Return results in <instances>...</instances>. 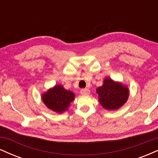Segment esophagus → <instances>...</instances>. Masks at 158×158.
Returning a JSON list of instances; mask_svg holds the SVG:
<instances>
[{
  "mask_svg": "<svg viewBox=\"0 0 158 158\" xmlns=\"http://www.w3.org/2000/svg\"><path fill=\"white\" fill-rule=\"evenodd\" d=\"M80 93L81 94H84V95H87V94H90V90L88 88H82L80 90Z\"/></svg>",
  "mask_w": 158,
  "mask_h": 158,
  "instance_id": "1",
  "label": "esophagus"
}]
</instances>
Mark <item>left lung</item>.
<instances>
[{"label": "left lung", "mask_w": 158, "mask_h": 158, "mask_svg": "<svg viewBox=\"0 0 158 158\" xmlns=\"http://www.w3.org/2000/svg\"><path fill=\"white\" fill-rule=\"evenodd\" d=\"M97 93L100 104L108 110L119 108L126 103L128 97V88L110 79H105L102 86L97 89Z\"/></svg>", "instance_id": "obj_1"}]
</instances>
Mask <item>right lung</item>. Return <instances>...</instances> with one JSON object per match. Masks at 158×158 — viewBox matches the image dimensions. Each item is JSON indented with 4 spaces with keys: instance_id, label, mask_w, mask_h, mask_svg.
<instances>
[{
    "instance_id": "right-lung-1",
    "label": "right lung",
    "mask_w": 158,
    "mask_h": 158,
    "mask_svg": "<svg viewBox=\"0 0 158 158\" xmlns=\"http://www.w3.org/2000/svg\"><path fill=\"white\" fill-rule=\"evenodd\" d=\"M74 98L75 95L71 91L65 90L61 85H56L42 96V100L48 108L61 113L68 109Z\"/></svg>"
}]
</instances>
